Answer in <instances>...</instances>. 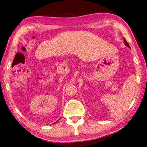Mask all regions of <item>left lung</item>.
<instances>
[{"mask_svg":"<svg viewBox=\"0 0 147 147\" xmlns=\"http://www.w3.org/2000/svg\"><path fill=\"white\" fill-rule=\"evenodd\" d=\"M124 45H125L126 46H127L128 47H129V48H130V45H129V44L127 43V41H126L125 39H124Z\"/></svg>","mask_w":147,"mask_h":147,"instance_id":"1","label":"left lung"}]
</instances>
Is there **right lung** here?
I'll return each mask as SVG.
<instances>
[{"label":"right lung","mask_w":147,"mask_h":147,"mask_svg":"<svg viewBox=\"0 0 147 147\" xmlns=\"http://www.w3.org/2000/svg\"><path fill=\"white\" fill-rule=\"evenodd\" d=\"M59 120H58V121H59ZM58 121H56V123H58Z\"/></svg>","instance_id":"obj_1"}]
</instances>
